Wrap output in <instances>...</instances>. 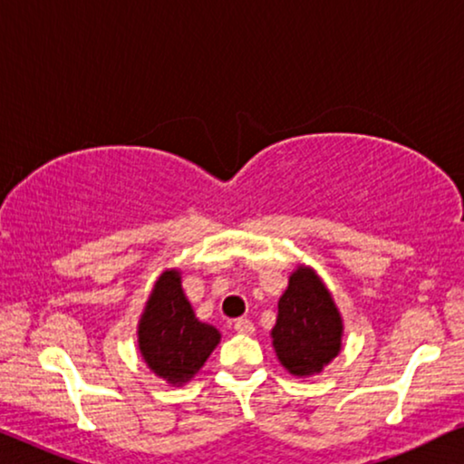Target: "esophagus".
<instances>
[{"label": "esophagus", "mask_w": 464, "mask_h": 464, "mask_svg": "<svg viewBox=\"0 0 464 464\" xmlns=\"http://www.w3.org/2000/svg\"><path fill=\"white\" fill-rule=\"evenodd\" d=\"M234 329L243 335H251L253 332H256V327H253V323L249 319H237L234 321Z\"/></svg>", "instance_id": "1"}]
</instances>
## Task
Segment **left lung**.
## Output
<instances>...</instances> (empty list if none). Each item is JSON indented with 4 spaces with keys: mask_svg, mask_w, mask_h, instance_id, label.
Segmentation results:
<instances>
[{
    "mask_svg": "<svg viewBox=\"0 0 464 464\" xmlns=\"http://www.w3.org/2000/svg\"><path fill=\"white\" fill-rule=\"evenodd\" d=\"M272 346L281 365L294 376L323 372L342 348V316L313 268L297 266L278 300Z\"/></svg>",
    "mask_w": 464,
    "mask_h": 464,
    "instance_id": "8db88e82",
    "label": "left lung"
}]
</instances>
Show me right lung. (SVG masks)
I'll return each instance as SVG.
<instances>
[{"instance_id":"1","label":"right lung","mask_w":464,"mask_h":464,"mask_svg":"<svg viewBox=\"0 0 464 464\" xmlns=\"http://www.w3.org/2000/svg\"><path fill=\"white\" fill-rule=\"evenodd\" d=\"M139 351L156 376L181 386L196 376L221 334L196 319L179 270H164L139 319Z\"/></svg>"}]
</instances>
